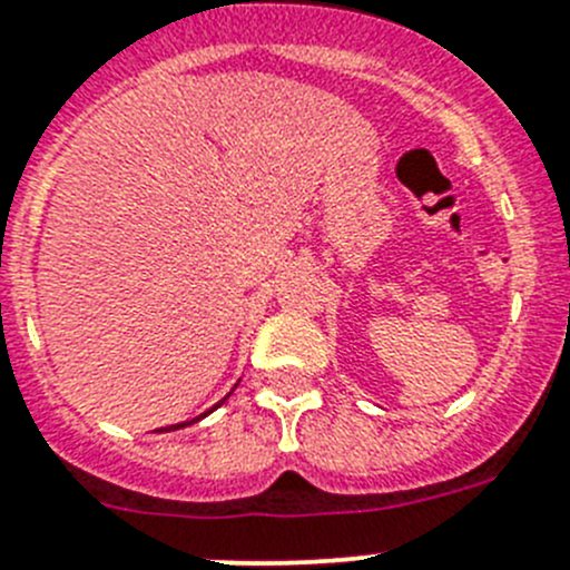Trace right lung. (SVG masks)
I'll return each instance as SVG.
<instances>
[{
  "label": "right lung",
  "instance_id": "add662e5",
  "mask_svg": "<svg viewBox=\"0 0 570 570\" xmlns=\"http://www.w3.org/2000/svg\"><path fill=\"white\" fill-rule=\"evenodd\" d=\"M176 428H184V425H170V428H167V431H176Z\"/></svg>",
  "mask_w": 570,
  "mask_h": 570
}]
</instances>
